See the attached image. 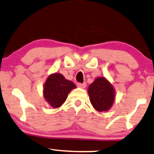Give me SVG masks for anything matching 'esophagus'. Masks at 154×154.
I'll return each mask as SVG.
<instances>
[{
    "mask_svg": "<svg viewBox=\"0 0 154 154\" xmlns=\"http://www.w3.org/2000/svg\"><path fill=\"white\" fill-rule=\"evenodd\" d=\"M77 87H78V88H82V89H84V88H86V86H87V84L86 83H77Z\"/></svg>",
    "mask_w": 154,
    "mask_h": 154,
    "instance_id": "34e87169",
    "label": "esophagus"
}]
</instances>
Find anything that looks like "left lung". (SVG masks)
Returning <instances> with one entry per match:
<instances>
[{
  "label": "left lung",
  "instance_id": "8db88e82",
  "mask_svg": "<svg viewBox=\"0 0 154 154\" xmlns=\"http://www.w3.org/2000/svg\"><path fill=\"white\" fill-rule=\"evenodd\" d=\"M88 92L90 103L98 112L109 110L113 105L116 99L115 88L105 77H97L90 85Z\"/></svg>",
  "mask_w": 154,
  "mask_h": 154
}]
</instances>
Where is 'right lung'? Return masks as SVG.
Here are the masks:
<instances>
[{
  "instance_id": "1",
  "label": "right lung",
  "mask_w": 154,
  "mask_h": 154,
  "mask_svg": "<svg viewBox=\"0 0 154 154\" xmlns=\"http://www.w3.org/2000/svg\"><path fill=\"white\" fill-rule=\"evenodd\" d=\"M43 88L45 100L54 108H58L66 101L72 90L76 88V85L62 74L56 72L47 77Z\"/></svg>"
}]
</instances>
